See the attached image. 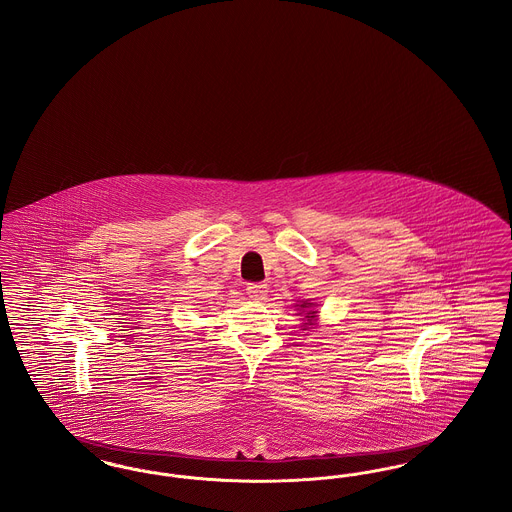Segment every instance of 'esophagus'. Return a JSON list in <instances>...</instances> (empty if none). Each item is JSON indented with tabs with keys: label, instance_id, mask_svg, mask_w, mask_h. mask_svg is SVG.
Instances as JSON below:
<instances>
[{
	"label": "esophagus",
	"instance_id": "1",
	"mask_svg": "<svg viewBox=\"0 0 512 512\" xmlns=\"http://www.w3.org/2000/svg\"><path fill=\"white\" fill-rule=\"evenodd\" d=\"M247 295L251 297V299H265L268 293L267 284H261V282H251V284H247Z\"/></svg>",
	"mask_w": 512,
	"mask_h": 512
}]
</instances>
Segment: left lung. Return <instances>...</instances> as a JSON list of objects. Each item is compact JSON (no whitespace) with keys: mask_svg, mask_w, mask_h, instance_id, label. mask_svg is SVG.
<instances>
[{"mask_svg":"<svg viewBox=\"0 0 512 512\" xmlns=\"http://www.w3.org/2000/svg\"><path fill=\"white\" fill-rule=\"evenodd\" d=\"M301 307H305V305H301ZM307 315H311V313H307Z\"/></svg>","mask_w":512,"mask_h":512,"instance_id":"left-lung-1","label":"left lung"}]
</instances>
